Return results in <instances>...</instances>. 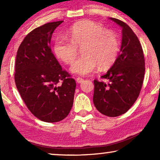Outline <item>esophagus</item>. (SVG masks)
Returning a JSON list of instances; mask_svg holds the SVG:
<instances>
[{
    "instance_id": "1",
    "label": "esophagus",
    "mask_w": 160,
    "mask_h": 160,
    "mask_svg": "<svg viewBox=\"0 0 160 160\" xmlns=\"http://www.w3.org/2000/svg\"><path fill=\"white\" fill-rule=\"evenodd\" d=\"M84 82V78H81V77H77L76 78V82L78 83V84H80V83H82Z\"/></svg>"
}]
</instances>
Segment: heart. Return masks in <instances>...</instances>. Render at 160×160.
Returning <instances> with one entry per match:
<instances>
[{
    "instance_id": "obj_1",
    "label": "heart",
    "mask_w": 160,
    "mask_h": 160,
    "mask_svg": "<svg viewBox=\"0 0 160 160\" xmlns=\"http://www.w3.org/2000/svg\"><path fill=\"white\" fill-rule=\"evenodd\" d=\"M71 40L64 37L57 38L54 45V53L65 63H71L82 48L84 54L74 61L70 67L72 73L85 76L99 66L106 69L117 60L120 45L114 32L92 20H82L74 24L68 30Z\"/></svg>"
}]
</instances>
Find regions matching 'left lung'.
I'll return each mask as SVG.
<instances>
[{"label":"left lung","instance_id":"left-lung-1","mask_svg":"<svg viewBox=\"0 0 160 160\" xmlns=\"http://www.w3.org/2000/svg\"><path fill=\"white\" fill-rule=\"evenodd\" d=\"M122 28V45L117 60L101 78L94 81L93 102L102 114L115 117L130 109L138 97L145 73V60L140 41L132 30L119 19L109 18Z\"/></svg>","mask_w":160,"mask_h":160}]
</instances>
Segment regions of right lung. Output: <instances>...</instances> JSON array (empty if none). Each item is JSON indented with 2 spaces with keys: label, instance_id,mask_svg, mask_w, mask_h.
Masks as SVG:
<instances>
[{
  "label": "right lung",
  "instance_id": "1",
  "mask_svg": "<svg viewBox=\"0 0 160 160\" xmlns=\"http://www.w3.org/2000/svg\"><path fill=\"white\" fill-rule=\"evenodd\" d=\"M62 22L47 23L32 30L17 54V88L30 112L46 122L64 119L73 103L75 80L62 69L49 47L52 33Z\"/></svg>",
  "mask_w": 160,
  "mask_h": 160
}]
</instances>
